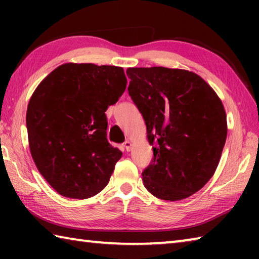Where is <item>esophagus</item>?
Instances as JSON below:
<instances>
[{"label": "esophagus", "instance_id": "1", "mask_svg": "<svg viewBox=\"0 0 259 259\" xmlns=\"http://www.w3.org/2000/svg\"><path fill=\"white\" fill-rule=\"evenodd\" d=\"M129 144H130V143L128 142V140H125V142L123 143V146L126 147V148H129Z\"/></svg>", "mask_w": 259, "mask_h": 259}]
</instances>
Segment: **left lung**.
<instances>
[{"mask_svg": "<svg viewBox=\"0 0 259 259\" xmlns=\"http://www.w3.org/2000/svg\"><path fill=\"white\" fill-rule=\"evenodd\" d=\"M115 69L61 65L29 100L26 125L30 154L46 181L66 198L83 200L98 194L122 156L108 143L105 114L125 90L124 72L121 77Z\"/></svg>", "mask_w": 259, "mask_h": 259, "instance_id": "left-lung-1", "label": "left lung"}]
</instances>
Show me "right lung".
Masks as SVG:
<instances>
[{
	"label": "right lung",
	"instance_id": "1",
	"mask_svg": "<svg viewBox=\"0 0 259 259\" xmlns=\"http://www.w3.org/2000/svg\"><path fill=\"white\" fill-rule=\"evenodd\" d=\"M128 75L129 96L153 145V159L142 174L144 186L161 200L186 199L216 171L227 136L224 106L194 73L151 67Z\"/></svg>",
	"mask_w": 259,
	"mask_h": 259
}]
</instances>
